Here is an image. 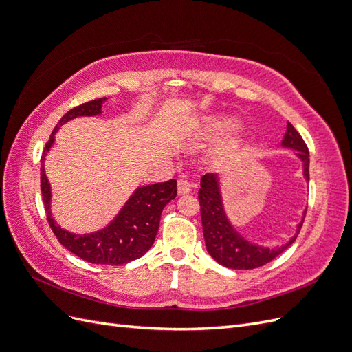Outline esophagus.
<instances>
[{
    "instance_id": "34e87169",
    "label": "esophagus",
    "mask_w": 352,
    "mask_h": 352,
    "mask_svg": "<svg viewBox=\"0 0 352 352\" xmlns=\"http://www.w3.org/2000/svg\"><path fill=\"white\" fill-rule=\"evenodd\" d=\"M192 190V185H190L188 180H179L177 182V194L179 195H186Z\"/></svg>"
}]
</instances>
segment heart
I'll return each mask as SVG.
<instances>
[{"label":"heart","instance_id":"obj_1","mask_svg":"<svg viewBox=\"0 0 352 352\" xmlns=\"http://www.w3.org/2000/svg\"><path fill=\"white\" fill-rule=\"evenodd\" d=\"M235 126H236V120L232 119V117L212 116L202 122L201 135L204 136L206 140H216V138L228 133ZM243 142H245L243 133L241 131L233 132L226 138L225 141L220 142L214 148V151H212V162L219 166L228 164L241 153Z\"/></svg>","mask_w":352,"mask_h":352}]
</instances>
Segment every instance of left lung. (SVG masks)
<instances>
[{
  "label": "left lung",
  "instance_id": "obj_1",
  "mask_svg": "<svg viewBox=\"0 0 352 352\" xmlns=\"http://www.w3.org/2000/svg\"><path fill=\"white\" fill-rule=\"evenodd\" d=\"M282 146L295 151V157L300 158L302 164V176L307 182H310V154H308V148L301 135L296 132L289 122H287ZM198 199L201 206L202 232H204L208 254L219 264L235 270L257 269L278 257L291 243H294L305 217L304 211L302 219L296 225L294 236L289 238V241L270 248L248 241L232 225L225 208V202H223L221 177L219 175L210 173L201 177Z\"/></svg>",
  "mask_w": 352,
  "mask_h": 352
}]
</instances>
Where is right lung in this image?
I'll list each match as a JSON object with an SVG mask.
<instances>
[{"mask_svg":"<svg viewBox=\"0 0 352 352\" xmlns=\"http://www.w3.org/2000/svg\"><path fill=\"white\" fill-rule=\"evenodd\" d=\"M105 101L107 98L85 102L61 117L41 157V192L50 226L63 247L88 263L120 265L142 257L153 247L162 211L170 201L176 198V180L170 179L163 184L138 186L107 226L82 235V233L63 229L52 217L51 185L45 175L44 164L47 154L54 145L56 133L60 127L76 117L100 116Z\"/></svg>","mask_w":352,"mask_h":352,"instance_id":"1","label":"right lung"}]
</instances>
